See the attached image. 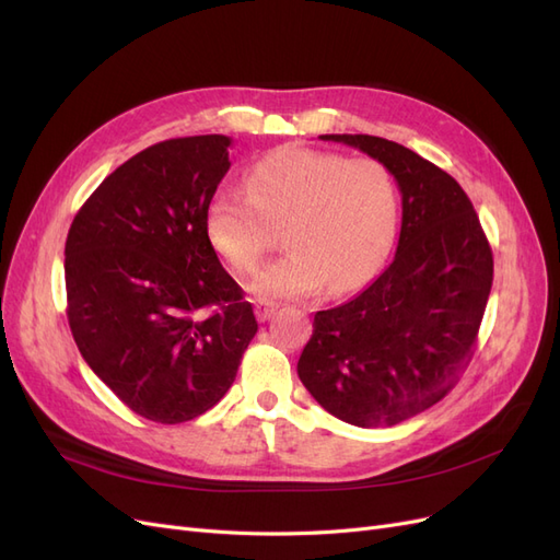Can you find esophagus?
Returning a JSON list of instances; mask_svg holds the SVG:
<instances>
[{"label": "esophagus", "instance_id": "obj_1", "mask_svg": "<svg viewBox=\"0 0 560 560\" xmlns=\"http://www.w3.org/2000/svg\"><path fill=\"white\" fill-rule=\"evenodd\" d=\"M276 311H278L276 303H268V301H259L257 306H254V313H257V319H259V322L270 319V317L276 315Z\"/></svg>", "mask_w": 560, "mask_h": 560}]
</instances>
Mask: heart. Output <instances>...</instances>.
<instances>
[{
    "label": "heart",
    "mask_w": 560,
    "mask_h": 560,
    "mask_svg": "<svg viewBox=\"0 0 560 560\" xmlns=\"http://www.w3.org/2000/svg\"><path fill=\"white\" fill-rule=\"evenodd\" d=\"M282 224V259L254 278L261 299L322 290L350 292L374 273L397 224V189L378 161L284 147L245 175V191L222 186L206 208L208 243L235 276L261 264L268 226Z\"/></svg>",
    "instance_id": "obj_1"
}]
</instances>
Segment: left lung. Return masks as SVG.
<instances>
[{
  "mask_svg": "<svg viewBox=\"0 0 560 560\" xmlns=\"http://www.w3.org/2000/svg\"><path fill=\"white\" fill-rule=\"evenodd\" d=\"M364 151L401 194L397 252L358 296L317 311L296 371L322 409L389 428L444 399L467 366L493 284L471 200L442 167L374 135H319Z\"/></svg>",
  "mask_w": 560,
  "mask_h": 560,
  "instance_id": "left-lung-1",
  "label": "left lung"
}]
</instances>
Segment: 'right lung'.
I'll return each instance as SVG.
<instances>
[{"label": "right lung", "instance_id": "obj_1", "mask_svg": "<svg viewBox=\"0 0 560 560\" xmlns=\"http://www.w3.org/2000/svg\"><path fill=\"white\" fill-rule=\"evenodd\" d=\"M229 147L226 135H196L140 151L67 233V319L81 358L130 411L163 425L212 409L259 329L202 226Z\"/></svg>", "mask_w": 560, "mask_h": 560}]
</instances>
